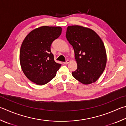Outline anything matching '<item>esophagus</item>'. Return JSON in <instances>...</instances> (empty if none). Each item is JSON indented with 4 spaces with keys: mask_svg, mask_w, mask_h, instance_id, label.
Wrapping results in <instances>:
<instances>
[{
    "mask_svg": "<svg viewBox=\"0 0 126 126\" xmlns=\"http://www.w3.org/2000/svg\"><path fill=\"white\" fill-rule=\"evenodd\" d=\"M69 62H70L69 60H68V59H67V60L66 61V62H64L63 63L64 64H68Z\"/></svg>",
    "mask_w": 126,
    "mask_h": 126,
    "instance_id": "esophagus-1",
    "label": "esophagus"
}]
</instances>
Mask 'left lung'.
Wrapping results in <instances>:
<instances>
[{
    "label": "left lung",
    "mask_w": 126,
    "mask_h": 126,
    "mask_svg": "<svg viewBox=\"0 0 126 126\" xmlns=\"http://www.w3.org/2000/svg\"><path fill=\"white\" fill-rule=\"evenodd\" d=\"M66 38L74 51L77 69L73 77L88 85L99 78L106 67V49L101 38L94 31L79 25L67 27Z\"/></svg>",
    "instance_id": "8db88e82"
}]
</instances>
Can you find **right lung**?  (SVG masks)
Listing matches in <instances>:
<instances>
[{
    "label": "right lung",
    "mask_w": 126,
    "mask_h": 126,
    "mask_svg": "<svg viewBox=\"0 0 126 126\" xmlns=\"http://www.w3.org/2000/svg\"><path fill=\"white\" fill-rule=\"evenodd\" d=\"M59 26H43L31 31L22 43L20 62L24 74L37 85L47 84L56 77L61 66L54 60L51 46L59 37Z\"/></svg>",
    "instance_id": "1"
}]
</instances>
